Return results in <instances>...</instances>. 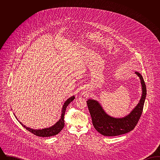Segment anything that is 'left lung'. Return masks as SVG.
Listing matches in <instances>:
<instances>
[{"instance_id": "1", "label": "left lung", "mask_w": 160, "mask_h": 160, "mask_svg": "<svg viewBox=\"0 0 160 160\" xmlns=\"http://www.w3.org/2000/svg\"><path fill=\"white\" fill-rule=\"evenodd\" d=\"M142 86V95L138 104L128 115L123 118H114L105 113L98 102L89 99L87 104L95 129L104 136H116L132 131L137 125L142 114L146 95V88L143 77L138 72Z\"/></svg>"}]
</instances>
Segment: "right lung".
<instances>
[{"mask_svg": "<svg viewBox=\"0 0 160 160\" xmlns=\"http://www.w3.org/2000/svg\"><path fill=\"white\" fill-rule=\"evenodd\" d=\"M74 98H75V97L74 96H72L65 101V102L64 103L63 107H62L61 119L55 125H54L53 126H52L50 128L42 129H32V128H30L29 127H26L25 125H23V123H22V122H20V121H19V122L20 123V124L23 126L24 128H26L28 131H30L31 133L33 134L35 136H37L39 137H47L55 136V135L58 134V133H59L61 130L63 129V128L64 127V125H65L64 115H65L66 108H67V106H68L69 104L71 103V102L74 99ZM15 118H16V116H15Z\"/></svg>", "mask_w": 160, "mask_h": 160, "instance_id": "add662e5", "label": "right lung"}]
</instances>
